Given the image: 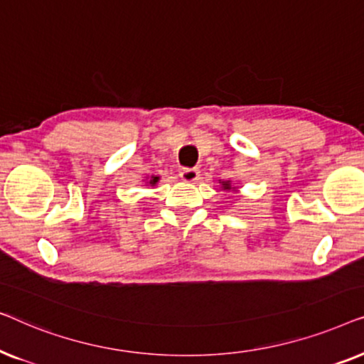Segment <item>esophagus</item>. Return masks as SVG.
I'll list each match as a JSON object with an SVG mask.
<instances>
[{"instance_id":"obj_1","label":"esophagus","mask_w":364,"mask_h":364,"mask_svg":"<svg viewBox=\"0 0 364 364\" xmlns=\"http://www.w3.org/2000/svg\"><path fill=\"white\" fill-rule=\"evenodd\" d=\"M181 177L183 182H188V183L198 182V178H200V171H198V168H182Z\"/></svg>"}]
</instances>
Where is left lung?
Wrapping results in <instances>:
<instances>
[{
	"instance_id": "left-lung-1",
	"label": "left lung",
	"mask_w": 364,
	"mask_h": 364,
	"mask_svg": "<svg viewBox=\"0 0 364 364\" xmlns=\"http://www.w3.org/2000/svg\"><path fill=\"white\" fill-rule=\"evenodd\" d=\"M222 187H223V191H230V188H232V186H230V182H222ZM233 188H235V187H233Z\"/></svg>"
}]
</instances>
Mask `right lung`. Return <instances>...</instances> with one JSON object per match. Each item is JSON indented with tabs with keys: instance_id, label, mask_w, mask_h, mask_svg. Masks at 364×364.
I'll list each match as a JSON object with an SVG mask.
<instances>
[{
	"instance_id": "1",
	"label": "right lung",
	"mask_w": 364,
	"mask_h": 364,
	"mask_svg": "<svg viewBox=\"0 0 364 364\" xmlns=\"http://www.w3.org/2000/svg\"><path fill=\"white\" fill-rule=\"evenodd\" d=\"M159 182V177H156V176H152L151 177V181H149L147 183H151V186H156V183Z\"/></svg>"
}]
</instances>
